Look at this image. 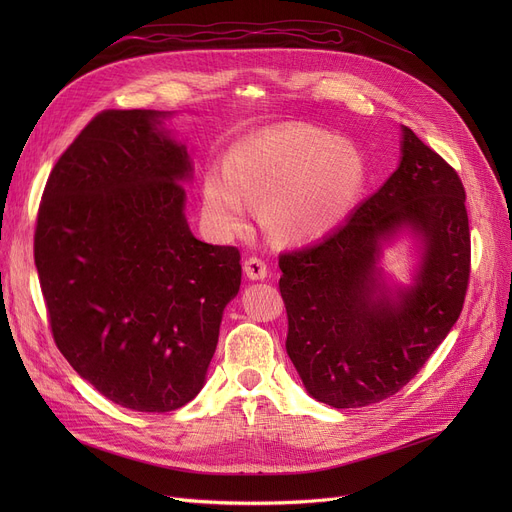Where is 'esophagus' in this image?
Segmentation results:
<instances>
[{"instance_id":"34e87169","label":"esophagus","mask_w":512,"mask_h":512,"mask_svg":"<svg viewBox=\"0 0 512 512\" xmlns=\"http://www.w3.org/2000/svg\"><path fill=\"white\" fill-rule=\"evenodd\" d=\"M245 274L251 280H263V278H267V274H270V270H267L265 259L253 255L249 259H245Z\"/></svg>"}]
</instances>
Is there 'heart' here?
Listing matches in <instances>:
<instances>
[{
  "mask_svg": "<svg viewBox=\"0 0 512 512\" xmlns=\"http://www.w3.org/2000/svg\"><path fill=\"white\" fill-rule=\"evenodd\" d=\"M226 176L209 174L203 203L226 230L245 226V198L261 205L265 226L282 238L326 232L351 211L363 188L355 149L311 126H284L234 145Z\"/></svg>",
  "mask_w": 512,
  "mask_h": 512,
  "instance_id": "1",
  "label": "heart"
}]
</instances>
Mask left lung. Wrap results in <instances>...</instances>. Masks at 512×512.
<instances>
[{
	"label": "left lung",
	"mask_w": 512,
	"mask_h": 512,
	"mask_svg": "<svg viewBox=\"0 0 512 512\" xmlns=\"http://www.w3.org/2000/svg\"><path fill=\"white\" fill-rule=\"evenodd\" d=\"M465 186L402 126V159L326 238L280 255L286 353L307 392L357 409L405 388L459 319L471 274ZM409 225L426 245L418 284L396 302L377 282L381 240Z\"/></svg>",
	"instance_id": "8db88e82"
}]
</instances>
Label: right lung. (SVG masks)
Here are the masks:
<instances>
[{
    "label": "right lung",
    "mask_w": 512,
    "mask_h": 512,
    "mask_svg": "<svg viewBox=\"0 0 512 512\" xmlns=\"http://www.w3.org/2000/svg\"><path fill=\"white\" fill-rule=\"evenodd\" d=\"M161 116L97 114L53 166L35 228L60 353L107 400L141 413L199 394L242 276L236 247L188 230L191 159Z\"/></svg>",
    "instance_id": "obj_1"
}]
</instances>
